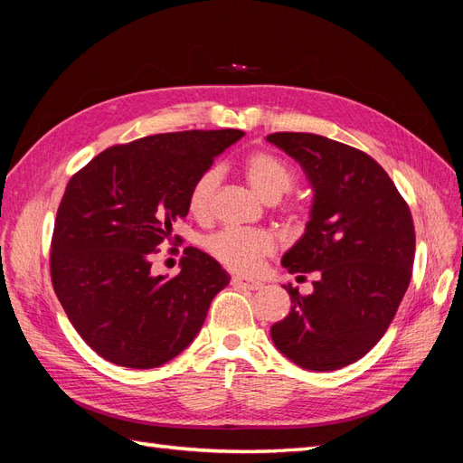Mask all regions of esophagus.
I'll use <instances>...</instances> for the list:
<instances>
[{
  "instance_id": "34e87169",
  "label": "esophagus",
  "mask_w": 463,
  "mask_h": 463,
  "mask_svg": "<svg viewBox=\"0 0 463 463\" xmlns=\"http://www.w3.org/2000/svg\"><path fill=\"white\" fill-rule=\"evenodd\" d=\"M232 284L233 286H240V288H245V289H260L262 288V282H259V279H249V278H241V276H233L232 278Z\"/></svg>"
}]
</instances>
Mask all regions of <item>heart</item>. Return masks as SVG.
I'll use <instances>...</instances> for the list:
<instances>
[{
	"mask_svg": "<svg viewBox=\"0 0 463 463\" xmlns=\"http://www.w3.org/2000/svg\"><path fill=\"white\" fill-rule=\"evenodd\" d=\"M243 170L253 187L264 201H278L298 184V174L293 167L272 152L257 150L249 154L243 162ZM220 167L210 165L203 170L187 193V208L191 216L204 220L213 213L214 193L220 184ZM289 220L299 222L305 218L307 208L301 203H289L286 206ZM206 253L216 259L222 266L233 272H253L259 262L272 250V240L269 233L259 230L223 228L203 241Z\"/></svg>",
	"mask_w": 463,
	"mask_h": 463,
	"instance_id": "obj_1",
	"label": "heart"
}]
</instances>
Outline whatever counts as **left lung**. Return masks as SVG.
Wrapping results in <instances>:
<instances>
[{
	"instance_id": "obj_1",
	"label": "left lung",
	"mask_w": 463,
	"mask_h": 463,
	"mask_svg": "<svg viewBox=\"0 0 463 463\" xmlns=\"http://www.w3.org/2000/svg\"><path fill=\"white\" fill-rule=\"evenodd\" d=\"M266 138L301 164L315 189L307 232L282 264L291 274H318L311 296L284 286L293 305L270 328L272 342L303 369H342L383 338L410 286V206L363 150L313 133Z\"/></svg>"
}]
</instances>
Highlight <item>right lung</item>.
<instances>
[{"mask_svg": "<svg viewBox=\"0 0 463 463\" xmlns=\"http://www.w3.org/2000/svg\"><path fill=\"white\" fill-rule=\"evenodd\" d=\"M243 131H179L114 145L69 179L55 216L50 274L69 320L94 352L154 369L194 340L228 272L187 247L181 272L152 276V257L189 213L187 193Z\"/></svg>", "mask_w": 463, "mask_h": 463, "instance_id": "obj_1", "label": "right lung"}]
</instances>
